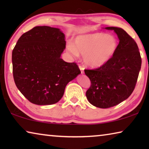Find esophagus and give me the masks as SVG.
Masks as SVG:
<instances>
[{
    "instance_id": "esophagus-1",
    "label": "esophagus",
    "mask_w": 149,
    "mask_h": 149,
    "mask_svg": "<svg viewBox=\"0 0 149 149\" xmlns=\"http://www.w3.org/2000/svg\"><path fill=\"white\" fill-rule=\"evenodd\" d=\"M79 69H80V70H81V74H84V67L81 66V65H79Z\"/></svg>"
}]
</instances>
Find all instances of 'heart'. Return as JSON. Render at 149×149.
Segmentation results:
<instances>
[{"mask_svg": "<svg viewBox=\"0 0 149 149\" xmlns=\"http://www.w3.org/2000/svg\"><path fill=\"white\" fill-rule=\"evenodd\" d=\"M68 50L74 55L78 52L84 54L85 64L89 67L97 68L112 58L118 47L116 37L105 33L97 32L80 35L75 39V45H68Z\"/></svg>", "mask_w": 149, "mask_h": 149, "instance_id": "heart-1", "label": "heart"}]
</instances>
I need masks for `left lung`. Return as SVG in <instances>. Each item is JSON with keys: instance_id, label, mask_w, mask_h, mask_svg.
<instances>
[{"instance_id": "obj_1", "label": "left lung", "mask_w": 149, "mask_h": 149, "mask_svg": "<svg viewBox=\"0 0 149 149\" xmlns=\"http://www.w3.org/2000/svg\"><path fill=\"white\" fill-rule=\"evenodd\" d=\"M114 30L120 40L118 49L109 61L99 68L85 70L91 86L86 97L96 107L108 108L127 99L134 90L141 66V58L137 43L120 27Z\"/></svg>"}]
</instances>
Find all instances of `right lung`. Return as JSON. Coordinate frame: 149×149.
Here are the masks:
<instances>
[{
  "label": "right lung",
  "mask_w": 149,
  "mask_h": 149,
  "mask_svg": "<svg viewBox=\"0 0 149 149\" xmlns=\"http://www.w3.org/2000/svg\"><path fill=\"white\" fill-rule=\"evenodd\" d=\"M65 42L60 29L37 26L22 35L12 50L14 82L33 104L58 102L66 85L81 74L76 63L60 58Z\"/></svg>",
  "instance_id": "add662e5"
}]
</instances>
